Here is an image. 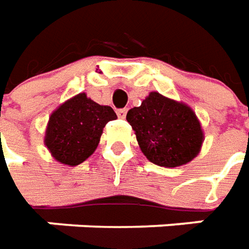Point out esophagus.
Masks as SVG:
<instances>
[{
	"label": "esophagus",
	"mask_w": 249,
	"mask_h": 249,
	"mask_svg": "<svg viewBox=\"0 0 249 249\" xmlns=\"http://www.w3.org/2000/svg\"><path fill=\"white\" fill-rule=\"evenodd\" d=\"M126 108H120V110H117V116L120 117V118H125V116H126Z\"/></svg>",
	"instance_id": "1"
}]
</instances>
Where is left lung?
<instances>
[{"label": "left lung", "instance_id": "8db88e82", "mask_svg": "<svg viewBox=\"0 0 249 249\" xmlns=\"http://www.w3.org/2000/svg\"><path fill=\"white\" fill-rule=\"evenodd\" d=\"M142 153L153 164L175 168L190 162L201 150V124L182 102L150 92L139 107L126 114Z\"/></svg>", "mask_w": 249, "mask_h": 249}]
</instances>
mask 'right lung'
<instances>
[{
  "instance_id": "obj_1",
  "label": "right lung",
  "mask_w": 249,
  "mask_h": 249,
  "mask_svg": "<svg viewBox=\"0 0 249 249\" xmlns=\"http://www.w3.org/2000/svg\"><path fill=\"white\" fill-rule=\"evenodd\" d=\"M116 118L110 106H100L87 93H78L51 114L44 143L56 161L78 165L93 154L105 125Z\"/></svg>"
}]
</instances>
